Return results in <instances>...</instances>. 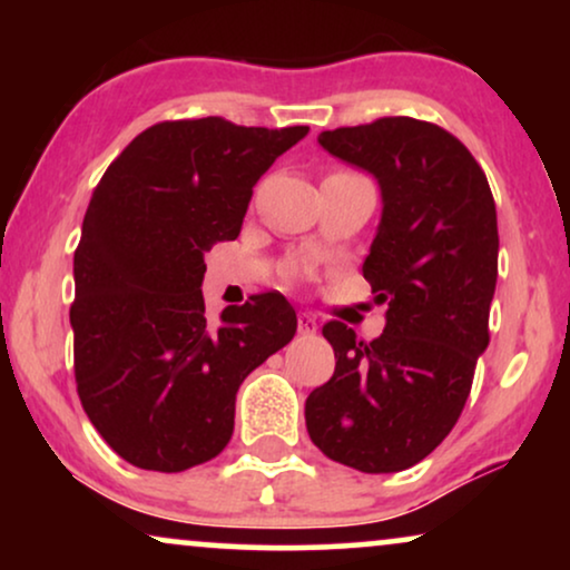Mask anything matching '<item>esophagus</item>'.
I'll list each match as a JSON object with an SVG mask.
<instances>
[{"label": "esophagus", "instance_id": "esophagus-1", "mask_svg": "<svg viewBox=\"0 0 570 570\" xmlns=\"http://www.w3.org/2000/svg\"><path fill=\"white\" fill-rule=\"evenodd\" d=\"M316 330H318V324H316L314 316L298 314V332L301 334H316Z\"/></svg>", "mask_w": 570, "mask_h": 570}]
</instances>
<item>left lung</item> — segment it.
<instances>
[{"instance_id":"obj_1","label":"left lung","mask_w":570,"mask_h":570,"mask_svg":"<svg viewBox=\"0 0 570 570\" xmlns=\"http://www.w3.org/2000/svg\"><path fill=\"white\" fill-rule=\"evenodd\" d=\"M318 145L376 178L381 220L363 277L386 303L381 337L330 322L334 376L306 400L311 441L368 474L410 470L451 433L488 347L498 220L488 178L449 131L410 116L322 131Z\"/></svg>"}]
</instances>
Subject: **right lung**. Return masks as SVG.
Segmentation results:
<instances>
[{"instance_id": "right-lung-1", "label": "right lung", "mask_w": 570, "mask_h": 570, "mask_svg": "<svg viewBox=\"0 0 570 570\" xmlns=\"http://www.w3.org/2000/svg\"><path fill=\"white\" fill-rule=\"evenodd\" d=\"M308 127L207 116L131 139L92 191L75 252V379L104 441L184 472L228 446L236 392L298 330L279 293L205 314V254L238 238L254 186Z\"/></svg>"}]
</instances>
